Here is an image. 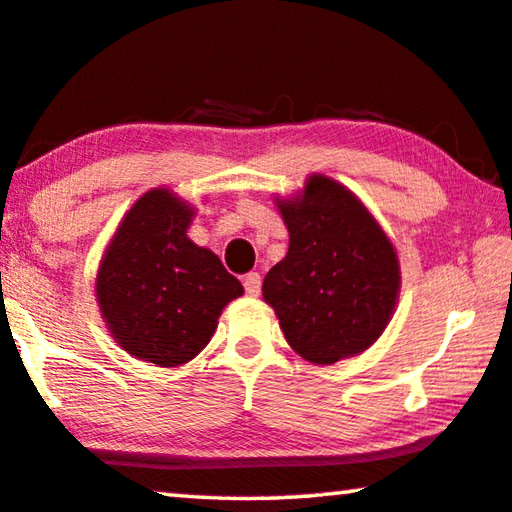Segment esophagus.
<instances>
[{
	"instance_id": "1",
	"label": "esophagus",
	"mask_w": 512,
	"mask_h": 512,
	"mask_svg": "<svg viewBox=\"0 0 512 512\" xmlns=\"http://www.w3.org/2000/svg\"><path fill=\"white\" fill-rule=\"evenodd\" d=\"M243 289H246L248 296H259V289H262V275L259 273H248L243 278Z\"/></svg>"
}]
</instances>
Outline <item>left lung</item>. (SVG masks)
<instances>
[{
    "mask_svg": "<svg viewBox=\"0 0 512 512\" xmlns=\"http://www.w3.org/2000/svg\"><path fill=\"white\" fill-rule=\"evenodd\" d=\"M289 250L262 294L289 346L312 364H335L376 342L401 289L399 257L355 193L310 175L296 198H278Z\"/></svg>",
    "mask_w": 512,
    "mask_h": 512,
    "instance_id": "obj_1",
    "label": "left lung"
}]
</instances>
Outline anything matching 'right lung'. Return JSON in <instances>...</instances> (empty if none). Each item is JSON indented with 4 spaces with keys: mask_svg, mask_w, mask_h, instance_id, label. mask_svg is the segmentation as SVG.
<instances>
[{
    "mask_svg": "<svg viewBox=\"0 0 512 512\" xmlns=\"http://www.w3.org/2000/svg\"><path fill=\"white\" fill-rule=\"evenodd\" d=\"M193 207L152 189L120 221L97 269L95 296L118 346L157 367H180L209 344L218 316L243 294L212 250L186 237Z\"/></svg>",
    "mask_w": 512,
    "mask_h": 512,
    "instance_id": "1",
    "label": "right lung"
}]
</instances>
